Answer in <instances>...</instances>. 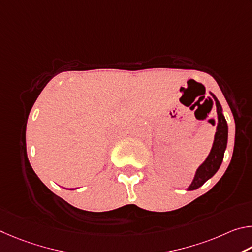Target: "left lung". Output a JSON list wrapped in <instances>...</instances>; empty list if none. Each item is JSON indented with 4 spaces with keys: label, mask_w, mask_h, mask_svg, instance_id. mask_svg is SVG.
Listing matches in <instances>:
<instances>
[{
    "label": "left lung",
    "mask_w": 252,
    "mask_h": 252,
    "mask_svg": "<svg viewBox=\"0 0 252 252\" xmlns=\"http://www.w3.org/2000/svg\"><path fill=\"white\" fill-rule=\"evenodd\" d=\"M211 94V93H210ZM213 95V94H211ZM214 99L216 101V107H217V115H218V125H217V131L215 134V140L213 144V148L209 153L208 157L206 160L199 166L197 169L195 178H193L190 186L188 187V190H195L201 187L207 180L210 179L213 176L217 173L220 168V165L223 160L224 151L227 148V140H228V125L222 114L221 105L216 98V96L213 95Z\"/></svg>",
    "instance_id": "8db88e82"
}]
</instances>
